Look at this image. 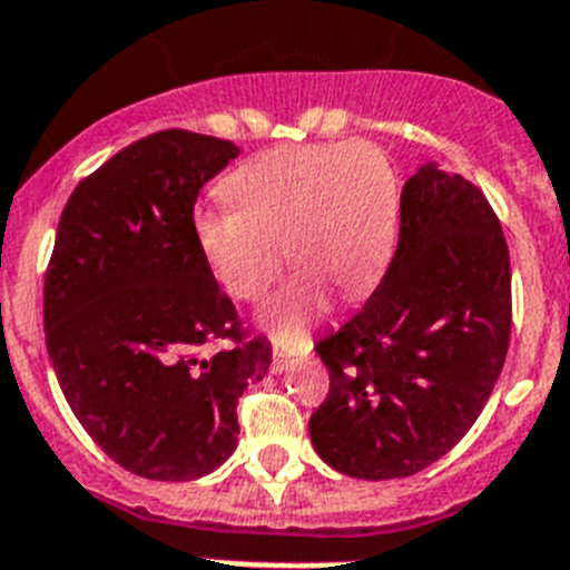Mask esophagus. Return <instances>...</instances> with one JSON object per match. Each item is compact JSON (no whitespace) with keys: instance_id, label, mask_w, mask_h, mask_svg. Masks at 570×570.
<instances>
[{"instance_id":"obj_1","label":"esophagus","mask_w":570,"mask_h":570,"mask_svg":"<svg viewBox=\"0 0 570 570\" xmlns=\"http://www.w3.org/2000/svg\"><path fill=\"white\" fill-rule=\"evenodd\" d=\"M309 351H312L309 340L297 345V348H284V345H275V348H273V371H286L289 365H295L297 360L309 357Z\"/></svg>"}]
</instances>
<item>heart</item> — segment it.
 Masks as SVG:
<instances>
[{"label": "heart", "mask_w": 570, "mask_h": 570, "mask_svg": "<svg viewBox=\"0 0 570 570\" xmlns=\"http://www.w3.org/2000/svg\"><path fill=\"white\" fill-rule=\"evenodd\" d=\"M225 194L233 205L196 207L199 253L227 295L255 303L278 281L286 249L297 273L261 312L284 343L326 312L328 289L354 297L385 267L399 190L374 142L275 148L236 168Z\"/></svg>", "instance_id": "heart-1"}]
</instances>
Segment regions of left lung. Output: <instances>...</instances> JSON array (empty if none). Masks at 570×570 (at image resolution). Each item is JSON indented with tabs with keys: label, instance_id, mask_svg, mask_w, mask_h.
<instances>
[{
	"label": "left lung",
	"instance_id": "obj_1",
	"mask_svg": "<svg viewBox=\"0 0 570 570\" xmlns=\"http://www.w3.org/2000/svg\"><path fill=\"white\" fill-rule=\"evenodd\" d=\"M509 334L501 222L478 185L422 165L402 188L396 253L380 286L315 345L328 368L309 419L317 455L365 481L422 472L481 416Z\"/></svg>",
	"mask_w": 570,
	"mask_h": 570
}]
</instances>
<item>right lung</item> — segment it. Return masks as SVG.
I'll return each instance as SVG.
<instances>
[{"instance_id": "add662e5", "label": "right lung", "mask_w": 570, "mask_h": 570, "mask_svg": "<svg viewBox=\"0 0 570 570\" xmlns=\"http://www.w3.org/2000/svg\"><path fill=\"white\" fill-rule=\"evenodd\" d=\"M236 142L165 129L83 177L45 275L47 354L67 405L111 461L194 481L238 444L236 405L273 345L249 337L194 236L202 185ZM227 338L216 355L207 342Z\"/></svg>"}]
</instances>
